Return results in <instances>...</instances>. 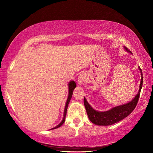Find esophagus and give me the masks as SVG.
Wrapping results in <instances>:
<instances>
[{"label":"esophagus","instance_id":"esophagus-1","mask_svg":"<svg viewBox=\"0 0 153 153\" xmlns=\"http://www.w3.org/2000/svg\"><path fill=\"white\" fill-rule=\"evenodd\" d=\"M85 79V75H84V74H83V73L80 74V75L78 77V84H79L80 85H82L83 83L84 82Z\"/></svg>","mask_w":153,"mask_h":153}]
</instances>
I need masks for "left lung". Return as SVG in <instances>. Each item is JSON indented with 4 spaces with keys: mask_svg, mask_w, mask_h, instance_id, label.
Listing matches in <instances>:
<instances>
[{
    "mask_svg": "<svg viewBox=\"0 0 153 153\" xmlns=\"http://www.w3.org/2000/svg\"><path fill=\"white\" fill-rule=\"evenodd\" d=\"M124 48L127 50L128 52H130L126 47ZM131 53V52H130ZM139 68L140 73L142 74L141 81L140 84V88L138 94L136 95L133 100L129 101V103L123 105L112 108L110 110L105 111V112H98L92 108V106L87 102L86 99L84 98V103L86 109V112L90 121L94 124L99 125V126H108L116 123L120 121H121L125 117H128L136 107L138 103V100H139L140 91L143 84V76L142 70L140 67Z\"/></svg>",
    "mask_w": 153,
    "mask_h": 153,
    "instance_id": "left-lung-1",
    "label": "left lung"
}]
</instances>
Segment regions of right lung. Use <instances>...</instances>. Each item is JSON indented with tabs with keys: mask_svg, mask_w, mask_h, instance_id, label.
Listing matches in <instances>:
<instances>
[{
	"mask_svg": "<svg viewBox=\"0 0 153 153\" xmlns=\"http://www.w3.org/2000/svg\"><path fill=\"white\" fill-rule=\"evenodd\" d=\"M76 83L74 82V81H71L68 84V87H69V95H68V100L66 101V106H65V108H64V117L62 121H61V123L59 124L57 126H55V128L51 129H56L57 128H59L60 126H61L63 124V123L65 121V119H66V113H67V109H68V104L69 103V101H70V100L72 97L73 95V90L75 89V88L76 87Z\"/></svg>",
	"mask_w": 153,
	"mask_h": 153,
	"instance_id": "add662e5",
	"label": "right lung"
}]
</instances>
